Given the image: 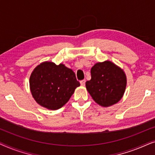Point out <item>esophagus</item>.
I'll return each instance as SVG.
<instances>
[{"label":"esophagus","mask_w":155,"mask_h":155,"mask_svg":"<svg viewBox=\"0 0 155 155\" xmlns=\"http://www.w3.org/2000/svg\"><path fill=\"white\" fill-rule=\"evenodd\" d=\"M80 84H81L82 86H84V84H85V80H82L80 81Z\"/></svg>","instance_id":"34e87169"}]
</instances>
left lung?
<instances>
[{
  "instance_id": "8db88e82",
  "label": "left lung",
  "mask_w": 155,
  "mask_h": 155,
  "mask_svg": "<svg viewBox=\"0 0 155 155\" xmlns=\"http://www.w3.org/2000/svg\"><path fill=\"white\" fill-rule=\"evenodd\" d=\"M89 94L97 104L109 107L124 96L127 78L124 70L110 61L98 62L91 68V80L85 83Z\"/></svg>"
}]
</instances>
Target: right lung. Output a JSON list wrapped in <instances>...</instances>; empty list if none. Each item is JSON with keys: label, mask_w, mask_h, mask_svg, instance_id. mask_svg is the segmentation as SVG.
<instances>
[{"label": "right lung", "mask_w": 155, "mask_h": 155, "mask_svg": "<svg viewBox=\"0 0 155 155\" xmlns=\"http://www.w3.org/2000/svg\"><path fill=\"white\" fill-rule=\"evenodd\" d=\"M80 85L75 74L64 64L44 61L38 65L29 78L30 92L38 104L56 110L69 101Z\"/></svg>", "instance_id": "1"}]
</instances>
